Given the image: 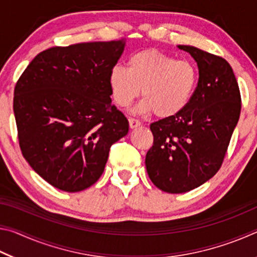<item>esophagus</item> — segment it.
<instances>
[{
	"label": "esophagus",
	"mask_w": 257,
	"mask_h": 257,
	"mask_svg": "<svg viewBox=\"0 0 257 257\" xmlns=\"http://www.w3.org/2000/svg\"><path fill=\"white\" fill-rule=\"evenodd\" d=\"M139 125H141V121H138L136 119H133V118L129 119V127H130V129H135V128L139 127Z\"/></svg>",
	"instance_id": "obj_1"
}]
</instances>
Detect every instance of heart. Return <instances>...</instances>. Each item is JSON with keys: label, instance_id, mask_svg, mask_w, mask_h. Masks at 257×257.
<instances>
[{"label": "heart", "instance_id": "obj_1", "mask_svg": "<svg viewBox=\"0 0 257 257\" xmlns=\"http://www.w3.org/2000/svg\"><path fill=\"white\" fill-rule=\"evenodd\" d=\"M198 72L187 60H176L155 49L130 55L128 69L113 67L108 73L111 96L119 107H128L141 90L145 98L135 113H150L170 118L188 105L196 89Z\"/></svg>", "mask_w": 257, "mask_h": 257}]
</instances>
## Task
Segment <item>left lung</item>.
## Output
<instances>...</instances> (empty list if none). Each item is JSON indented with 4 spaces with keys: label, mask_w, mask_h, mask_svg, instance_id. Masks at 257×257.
<instances>
[{
    "label": "left lung",
    "mask_w": 257,
    "mask_h": 257,
    "mask_svg": "<svg viewBox=\"0 0 257 257\" xmlns=\"http://www.w3.org/2000/svg\"><path fill=\"white\" fill-rule=\"evenodd\" d=\"M178 49L196 61L198 84L184 110L151 124L154 142L145 159L152 182L170 194L197 188L215 175L241 108L238 82L227 61L195 46Z\"/></svg>",
    "instance_id": "8db88e82"
}]
</instances>
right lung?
<instances>
[{"instance_id": "add662e5", "label": "right lung", "mask_w": 257, "mask_h": 257, "mask_svg": "<svg viewBox=\"0 0 257 257\" xmlns=\"http://www.w3.org/2000/svg\"><path fill=\"white\" fill-rule=\"evenodd\" d=\"M124 46L125 40L52 47L35 56L17 82L21 152L55 188L76 193L94 185L110 147L129 132L108 86Z\"/></svg>"}]
</instances>
